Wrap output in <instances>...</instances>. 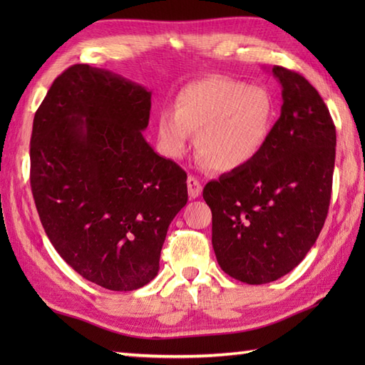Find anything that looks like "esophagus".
<instances>
[{"mask_svg": "<svg viewBox=\"0 0 365 365\" xmlns=\"http://www.w3.org/2000/svg\"><path fill=\"white\" fill-rule=\"evenodd\" d=\"M187 185H188V195L191 199H196L200 196V192H202V185H200V182L196 177L190 175L187 180Z\"/></svg>", "mask_w": 365, "mask_h": 365, "instance_id": "1", "label": "esophagus"}]
</instances>
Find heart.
<instances>
[{
    "label": "heart",
    "mask_w": 365,
    "mask_h": 365,
    "mask_svg": "<svg viewBox=\"0 0 365 365\" xmlns=\"http://www.w3.org/2000/svg\"><path fill=\"white\" fill-rule=\"evenodd\" d=\"M277 119L274 96L262 84L212 75L178 92L174 111H161L157 136L170 158L187 152L196 136L199 158L213 170H235L265 149Z\"/></svg>",
    "instance_id": "1"
}]
</instances>
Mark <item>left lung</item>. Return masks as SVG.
I'll return each mask as SVG.
<instances>
[{
  "label": "left lung",
  "instance_id": "8db88e82",
  "mask_svg": "<svg viewBox=\"0 0 365 365\" xmlns=\"http://www.w3.org/2000/svg\"><path fill=\"white\" fill-rule=\"evenodd\" d=\"M281 115L250 165L208 182L212 245L221 269L251 285L298 267L327 220L336 161V127L304 76L274 66Z\"/></svg>",
  "mask_w": 365,
  "mask_h": 365
}]
</instances>
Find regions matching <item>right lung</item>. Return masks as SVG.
I'll use <instances>...</instances> for the list:
<instances>
[{"label":"right lung","mask_w":365,"mask_h":365,"mask_svg":"<svg viewBox=\"0 0 365 365\" xmlns=\"http://www.w3.org/2000/svg\"><path fill=\"white\" fill-rule=\"evenodd\" d=\"M152 92L88 64L68 67L36 111L31 190L46 237L84 279L130 292L158 274L187 173L145 141Z\"/></svg>","instance_id":"right-lung-1"}]
</instances>
